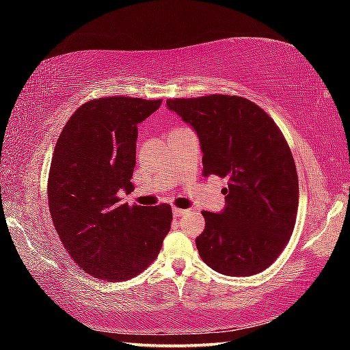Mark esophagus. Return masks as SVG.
<instances>
[{
  "label": "esophagus",
  "instance_id": "1",
  "mask_svg": "<svg viewBox=\"0 0 350 350\" xmlns=\"http://www.w3.org/2000/svg\"><path fill=\"white\" fill-rule=\"evenodd\" d=\"M187 213H188V210H185V208H177V206H174V208H173V215H174V217L183 216V215H187Z\"/></svg>",
  "mask_w": 350,
  "mask_h": 350
}]
</instances>
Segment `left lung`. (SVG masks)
Here are the masks:
<instances>
[{
  "label": "left lung",
  "mask_w": 350,
  "mask_h": 350,
  "mask_svg": "<svg viewBox=\"0 0 350 350\" xmlns=\"http://www.w3.org/2000/svg\"><path fill=\"white\" fill-rule=\"evenodd\" d=\"M167 106L198 133L202 174L228 179L224 211H202L200 258L222 275L260 273L286 248L298 213V174L286 137L244 97L168 98Z\"/></svg>",
  "instance_id": "8db88e82"
}]
</instances>
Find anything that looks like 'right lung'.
I'll return each mask as SVG.
<instances>
[{
  "label": "right lung",
  "instance_id": "right-lung-1",
  "mask_svg": "<svg viewBox=\"0 0 350 350\" xmlns=\"http://www.w3.org/2000/svg\"><path fill=\"white\" fill-rule=\"evenodd\" d=\"M162 98L103 97L83 103L58 135L47 199L63 247L86 273L131 280L156 260L173 221L168 204H122L134 188L137 125Z\"/></svg>",
  "mask_w": 350,
  "mask_h": 350
}]
</instances>
